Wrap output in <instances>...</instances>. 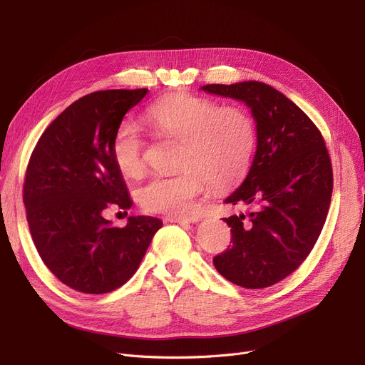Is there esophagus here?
<instances>
[{"label": "esophagus", "mask_w": 365, "mask_h": 365, "mask_svg": "<svg viewBox=\"0 0 365 365\" xmlns=\"http://www.w3.org/2000/svg\"><path fill=\"white\" fill-rule=\"evenodd\" d=\"M167 221L170 222H178V224H194L198 222V217H168Z\"/></svg>", "instance_id": "1"}]
</instances>
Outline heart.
I'll use <instances>...</instances> for the list:
<instances>
[{"instance_id":"obj_1","label":"heart","mask_w":365,"mask_h":365,"mask_svg":"<svg viewBox=\"0 0 365 365\" xmlns=\"http://www.w3.org/2000/svg\"><path fill=\"white\" fill-rule=\"evenodd\" d=\"M144 121L162 140L178 141L170 174H155L138 190L145 210L174 217L190 213L209 183L227 190L245 178L257 132L252 115L239 105H222L190 93L171 94L148 105ZM147 141L137 121L121 120L111 141L117 168L128 178L145 170Z\"/></svg>"}]
</instances>
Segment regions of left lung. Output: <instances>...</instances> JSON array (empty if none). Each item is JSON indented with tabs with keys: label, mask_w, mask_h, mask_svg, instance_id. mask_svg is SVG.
I'll use <instances>...</instances> for the list:
<instances>
[{
	"label": "left lung",
	"mask_w": 365,
	"mask_h": 365,
	"mask_svg": "<svg viewBox=\"0 0 365 365\" xmlns=\"http://www.w3.org/2000/svg\"><path fill=\"white\" fill-rule=\"evenodd\" d=\"M201 88L245 102L257 123L250 173L225 200L251 212L224 218L232 245L213 264L240 287L274 286L308 257L327 221L334 178L325 140L312 118L271 86L247 81Z\"/></svg>",
	"instance_id": "obj_1"
}]
</instances>
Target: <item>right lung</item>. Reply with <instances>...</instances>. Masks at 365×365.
I'll use <instances>...</instances> for the list:
<instances>
[{"instance_id": "obj_1", "label": "right lung", "mask_w": 365, "mask_h": 365, "mask_svg": "<svg viewBox=\"0 0 365 365\" xmlns=\"http://www.w3.org/2000/svg\"><path fill=\"white\" fill-rule=\"evenodd\" d=\"M147 88L94 91L75 101L38 138L24 179V205L40 259L73 290L110 293L137 272L162 221L129 217L113 227L106 207L133 201L111 141ZM128 213V212H126Z\"/></svg>"}]
</instances>
